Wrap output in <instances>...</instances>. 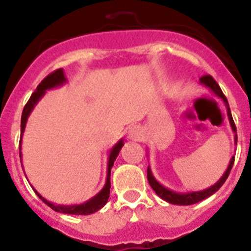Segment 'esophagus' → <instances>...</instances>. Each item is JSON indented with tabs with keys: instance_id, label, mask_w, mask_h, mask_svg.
I'll return each mask as SVG.
<instances>
[{
	"instance_id": "obj_1",
	"label": "esophagus",
	"mask_w": 251,
	"mask_h": 251,
	"mask_svg": "<svg viewBox=\"0 0 251 251\" xmlns=\"http://www.w3.org/2000/svg\"><path fill=\"white\" fill-rule=\"evenodd\" d=\"M128 138L132 139V141H141L143 138V130L138 126H133L128 130Z\"/></svg>"
}]
</instances>
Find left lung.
<instances>
[{
  "label": "left lung",
  "instance_id": "1",
  "mask_svg": "<svg viewBox=\"0 0 251 251\" xmlns=\"http://www.w3.org/2000/svg\"><path fill=\"white\" fill-rule=\"evenodd\" d=\"M200 83L202 84V85H205L206 88H208V89L211 90L216 97H219V98L224 101V104H225L226 106V112H227V118H229V122H230V127H231L232 132H234V143L235 145H238L236 127H235V123L234 121H232V115H231V112H230L229 103H227V99H226V97L224 95V93L221 92L219 84H217L216 81L214 80V77L210 76V75H205V76L201 77ZM234 159H235V156H232L229 162V166H227V168H226V171L224 172V175L220 177V179H219L216 183H214V185L210 186V187L205 188V190H201V191L178 192V191H174V190H171V188H167L166 186L161 185V183L156 179V177L153 176L152 170H151L150 166H148L147 168L148 182H150L151 187L154 190V192L161 197L162 200L167 201V202L172 203V205H183V206L194 205V203L200 202V201L205 200V199L210 197L211 195H214L216 191H219V188L225 183L226 178H227V176H229L230 171H231L232 168V165H234Z\"/></svg>",
  "mask_w": 251,
  "mask_h": 251
}]
</instances>
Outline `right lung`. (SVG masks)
<instances>
[{"instance_id":"right-lung-1","label":"right lung","mask_w":251,"mask_h":251,"mask_svg":"<svg viewBox=\"0 0 251 251\" xmlns=\"http://www.w3.org/2000/svg\"><path fill=\"white\" fill-rule=\"evenodd\" d=\"M68 81L65 76V73H64L63 69H57L56 72L51 73L50 75L44 79L41 83L37 85L36 90L32 93L31 95V98L28 99L27 104L24 108V112H22L21 115V139H20V159L22 158L21 154V143H22V136H24V132H25L26 128V123H27V119L30 117L31 112L34 110V108L36 106V104L39 103L40 99L43 98L44 95H45L46 90L54 89V88H57V86H61ZM124 146L123 139H119L113 148L110 150L109 156H108V165H106V179H105V185L104 187L101 188L100 191L98 194L93 196L92 199H89L88 201L83 203H75V205H60V203H54L50 202L49 200H46L45 197H43L39 192L35 190L34 191L36 192L37 196L44 201L48 206H50L54 211L60 212V214H68V215H90L97 212L98 210H100L106 202H108V199H109V194H110V170H112L113 165H114V161L118 157L119 152H121L122 147Z\"/></svg>"}]
</instances>
